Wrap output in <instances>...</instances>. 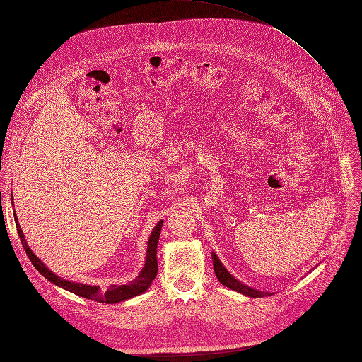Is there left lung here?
Listing matches in <instances>:
<instances>
[{
    "label": "left lung",
    "mask_w": 362,
    "mask_h": 362,
    "mask_svg": "<svg viewBox=\"0 0 362 362\" xmlns=\"http://www.w3.org/2000/svg\"><path fill=\"white\" fill-rule=\"evenodd\" d=\"M213 267H214V273H216L217 279L221 281V284H223L225 287L231 288V290H234V291L242 293V294L250 296V298H264V296H267V293H264V291L254 290V288H250V287L245 286V284H242L240 281H237V279L231 275V273H229V272L222 266V262L218 261V258H217L216 254H213Z\"/></svg>",
    "instance_id": "8db88e82"
}]
</instances>
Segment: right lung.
I'll use <instances>...</instances> for the list:
<instances>
[{"label": "right lung", "instance_id": "add662e5", "mask_svg": "<svg viewBox=\"0 0 362 362\" xmlns=\"http://www.w3.org/2000/svg\"><path fill=\"white\" fill-rule=\"evenodd\" d=\"M12 201H13V196H12ZM15 222H16V229H18V234L21 238V243H23L27 255L31 261V264L37 269L39 273H42L43 276H45L48 281H51L52 284H56V286L68 290L74 294H78L81 298L86 299H92L96 302H101V303H116V302H122L127 299L134 298V296L144 293L148 290V287L151 286V282L156 279L157 276V243H158V238H160V233H161V226H163V221H160L154 231L151 233L149 237V242H148V250H146V261H145V267L139 273V276L131 281L127 286H112L108 287L107 290H101V287H96V286H86V284H76V282H71L66 281L63 278H59L56 273H52L43 262L33 254L31 249L28 247L27 242H25V237L23 229H21L19 223H18V218L15 214Z\"/></svg>", "mask_w": 362, "mask_h": 362}]
</instances>
